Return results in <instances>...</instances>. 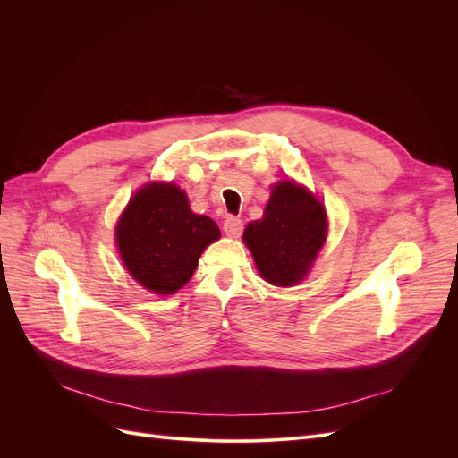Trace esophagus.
<instances>
[{
  "instance_id": "obj_1",
  "label": "esophagus",
  "mask_w": 458,
  "mask_h": 458,
  "mask_svg": "<svg viewBox=\"0 0 458 458\" xmlns=\"http://www.w3.org/2000/svg\"><path fill=\"white\" fill-rule=\"evenodd\" d=\"M242 229H244V224H242L241 217H234V216L225 217V221H224V231H225L227 237H241Z\"/></svg>"
}]
</instances>
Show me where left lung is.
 Masks as SVG:
<instances>
[{
    "label": "left lung",
    "instance_id": "obj_1",
    "mask_svg": "<svg viewBox=\"0 0 458 458\" xmlns=\"http://www.w3.org/2000/svg\"><path fill=\"white\" fill-rule=\"evenodd\" d=\"M327 239V212L310 191L281 182L271 192L263 219L244 229V242L258 271L275 286L300 283Z\"/></svg>",
    "mask_w": 458,
    "mask_h": 458
}]
</instances>
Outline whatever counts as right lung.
<instances>
[{
  "label": "right lung",
  "mask_w": 458,
  "mask_h": 458,
  "mask_svg": "<svg viewBox=\"0 0 458 458\" xmlns=\"http://www.w3.org/2000/svg\"><path fill=\"white\" fill-rule=\"evenodd\" d=\"M219 239L216 221L191 212L174 183H152L130 200L116 227L123 263L150 293L174 294L199 266L204 248Z\"/></svg>",
  "instance_id": "add662e5"
}]
</instances>
